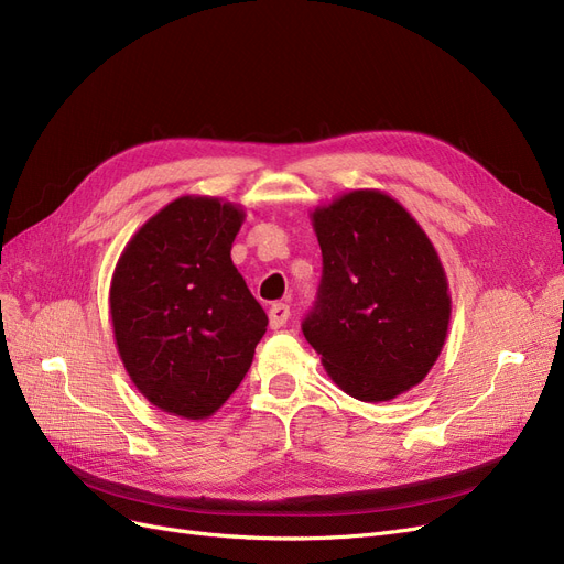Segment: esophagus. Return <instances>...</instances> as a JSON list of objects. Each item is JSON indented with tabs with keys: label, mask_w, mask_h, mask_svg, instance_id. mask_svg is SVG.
<instances>
[{
	"label": "esophagus",
	"mask_w": 564,
	"mask_h": 564,
	"mask_svg": "<svg viewBox=\"0 0 564 564\" xmlns=\"http://www.w3.org/2000/svg\"><path fill=\"white\" fill-rule=\"evenodd\" d=\"M288 318H290V306L288 304H283V302L271 304V308H269V325H271V329L283 327L288 323Z\"/></svg>",
	"instance_id": "esophagus-1"
}]
</instances>
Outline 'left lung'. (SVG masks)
Returning <instances> with one entry per match:
<instances>
[{
    "mask_svg": "<svg viewBox=\"0 0 564 564\" xmlns=\"http://www.w3.org/2000/svg\"><path fill=\"white\" fill-rule=\"evenodd\" d=\"M323 276L302 323L335 381L360 402L419 386L440 358L451 321L440 256L406 208L352 191L314 212Z\"/></svg>",
    "mask_w": 564,
    "mask_h": 564,
    "instance_id": "left-lung-1",
    "label": "left lung"
}]
</instances>
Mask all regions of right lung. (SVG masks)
<instances>
[{"label": "right lung", "instance_id": "1", "mask_svg": "<svg viewBox=\"0 0 564 564\" xmlns=\"http://www.w3.org/2000/svg\"><path fill=\"white\" fill-rule=\"evenodd\" d=\"M243 208L178 197L124 246L111 279L120 360L153 406L208 419L243 381L267 314L229 250Z\"/></svg>", "mask_w": 564, "mask_h": 564}]
</instances>
